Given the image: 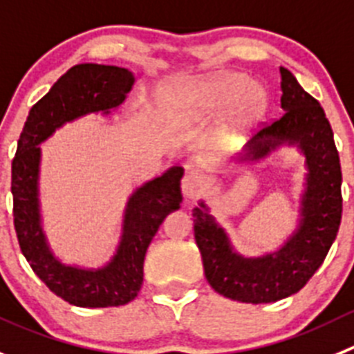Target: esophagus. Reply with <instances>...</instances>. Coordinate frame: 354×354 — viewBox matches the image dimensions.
<instances>
[{
	"label": "esophagus",
	"instance_id": "obj_1",
	"mask_svg": "<svg viewBox=\"0 0 354 354\" xmlns=\"http://www.w3.org/2000/svg\"><path fill=\"white\" fill-rule=\"evenodd\" d=\"M204 190V180L201 174L197 173H187L183 176V180H181V194H183V197L187 201H192V199H197V197L203 194Z\"/></svg>",
	"mask_w": 354,
	"mask_h": 354
}]
</instances>
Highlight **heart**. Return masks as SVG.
Wrapping results in <instances>:
<instances>
[{
	"label": "heart",
	"mask_w": 354,
	"mask_h": 354,
	"mask_svg": "<svg viewBox=\"0 0 354 354\" xmlns=\"http://www.w3.org/2000/svg\"><path fill=\"white\" fill-rule=\"evenodd\" d=\"M246 86V78L236 73L187 78L167 85L162 92L169 115L183 122H197L236 101L237 122L246 124L267 110V92L260 85ZM240 97L237 98L236 95Z\"/></svg>",
	"instance_id": "1"
}]
</instances>
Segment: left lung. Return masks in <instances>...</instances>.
<instances>
[{"label":"left lung","instance_id":"left-lung-1","mask_svg":"<svg viewBox=\"0 0 354 354\" xmlns=\"http://www.w3.org/2000/svg\"><path fill=\"white\" fill-rule=\"evenodd\" d=\"M281 73V118L266 124L239 160H259L279 145H299L306 155L307 183L300 223L281 250L244 259L230 246L225 230L201 203L192 209L194 236L206 279L214 292L248 304L276 302L304 288L335 241L342 216V173L333 132L322 104L285 68Z\"/></svg>","mask_w":354,"mask_h":354}]
</instances>
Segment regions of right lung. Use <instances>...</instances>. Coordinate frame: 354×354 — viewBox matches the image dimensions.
I'll list each match as a JSON object with an SVG mask.
<instances>
[{
    "mask_svg": "<svg viewBox=\"0 0 354 354\" xmlns=\"http://www.w3.org/2000/svg\"><path fill=\"white\" fill-rule=\"evenodd\" d=\"M134 84L129 69L104 64H77L31 108L12 160L13 225L31 269L66 302L78 307H111L131 302L143 285V262L164 216L181 203L183 167L148 181L132 194L125 207L120 244L108 266L85 270L64 266L52 255L39 225V147L55 129L82 115L122 104Z\"/></svg>",
    "mask_w": 354,
    "mask_h": 354,
    "instance_id": "add662e5",
    "label": "right lung"
}]
</instances>
